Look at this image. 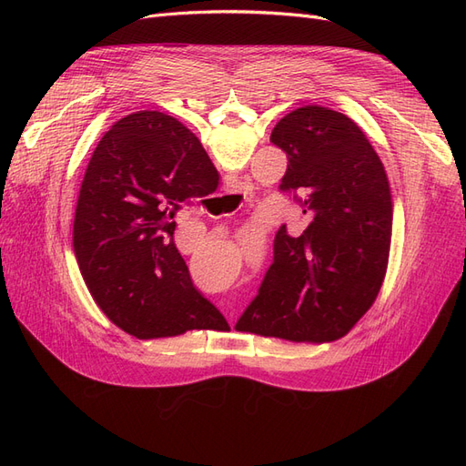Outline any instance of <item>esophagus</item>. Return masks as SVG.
I'll return each mask as SVG.
<instances>
[{
	"label": "esophagus",
	"instance_id": "34e87169",
	"mask_svg": "<svg viewBox=\"0 0 466 466\" xmlns=\"http://www.w3.org/2000/svg\"><path fill=\"white\" fill-rule=\"evenodd\" d=\"M228 187H229V190H228V192H238L237 188H241V187H237V180L229 182V185H228Z\"/></svg>",
	"mask_w": 466,
	"mask_h": 466
}]
</instances>
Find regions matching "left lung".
<instances>
[{
    "label": "left lung",
    "mask_w": 466,
    "mask_h": 466,
    "mask_svg": "<svg viewBox=\"0 0 466 466\" xmlns=\"http://www.w3.org/2000/svg\"><path fill=\"white\" fill-rule=\"evenodd\" d=\"M270 142L288 155L279 190L303 208V233L281 225L274 262L235 329L289 342L342 338L383 286L392 231L385 167L360 126L342 112L291 110Z\"/></svg>",
    "instance_id": "8db88e82"
}]
</instances>
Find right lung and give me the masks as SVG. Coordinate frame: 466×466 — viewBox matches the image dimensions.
<instances>
[{
	"instance_id": "right-lung-1",
	"label": "right lung",
	"mask_w": 466,
	"mask_h": 466,
	"mask_svg": "<svg viewBox=\"0 0 466 466\" xmlns=\"http://www.w3.org/2000/svg\"><path fill=\"white\" fill-rule=\"evenodd\" d=\"M218 185L200 139L157 110L120 118L95 147L77 198L74 252L93 299L124 332L149 340L228 329L173 241L177 211Z\"/></svg>"
}]
</instances>
